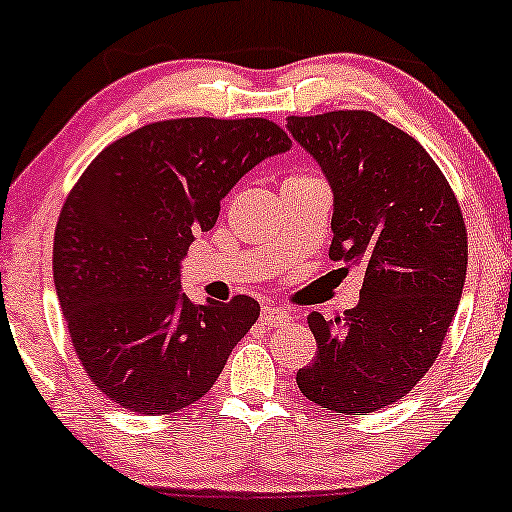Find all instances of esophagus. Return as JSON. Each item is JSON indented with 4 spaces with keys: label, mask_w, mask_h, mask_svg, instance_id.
<instances>
[{
    "label": "esophagus",
    "mask_w": 512,
    "mask_h": 512,
    "mask_svg": "<svg viewBox=\"0 0 512 512\" xmlns=\"http://www.w3.org/2000/svg\"><path fill=\"white\" fill-rule=\"evenodd\" d=\"M292 320V313L285 311V308H277V306H266L261 311V323L268 327H277V325H285Z\"/></svg>",
    "instance_id": "1"
}]
</instances>
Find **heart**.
I'll return each instance as SVG.
<instances>
[{
	"label": "heart",
	"instance_id": "1",
	"mask_svg": "<svg viewBox=\"0 0 512 512\" xmlns=\"http://www.w3.org/2000/svg\"><path fill=\"white\" fill-rule=\"evenodd\" d=\"M289 180H308V178H304V175H292V178Z\"/></svg>",
	"mask_w": 512,
	"mask_h": 512
}]
</instances>
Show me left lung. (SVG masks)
I'll use <instances>...</instances> for the list:
<instances>
[{"label":"left lung","mask_w":512,"mask_h":512,"mask_svg":"<svg viewBox=\"0 0 512 512\" xmlns=\"http://www.w3.org/2000/svg\"><path fill=\"white\" fill-rule=\"evenodd\" d=\"M287 130L330 182V258L365 273L344 318L308 315L318 353L296 384L327 410L372 413L437 361L468 270L463 213L420 142L375 113L289 116Z\"/></svg>","instance_id":"obj_1"}]
</instances>
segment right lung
I'll list each match as a JSON object with an SVG mask.
<instances>
[{
    "label": "right lung",
    "mask_w": 512,
    "mask_h": 512,
    "mask_svg": "<svg viewBox=\"0 0 512 512\" xmlns=\"http://www.w3.org/2000/svg\"><path fill=\"white\" fill-rule=\"evenodd\" d=\"M292 147L266 118L144 125L87 166L61 208L54 287L94 387L142 415L199 401L258 320L251 296L192 304L182 258L216 225L225 194Z\"/></svg>",
    "instance_id": "obj_1"
}]
</instances>
